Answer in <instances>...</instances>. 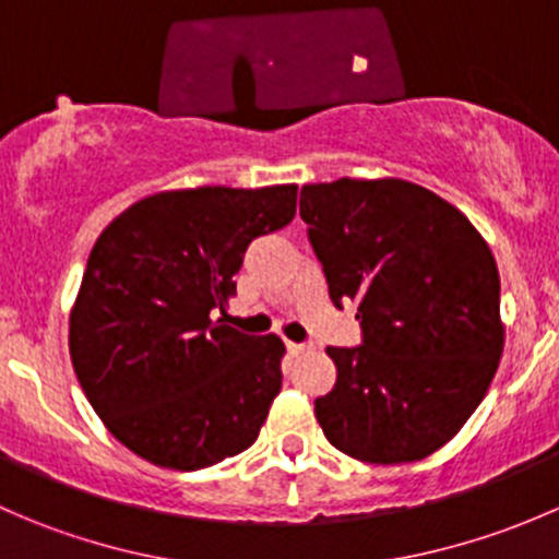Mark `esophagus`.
<instances>
[{"instance_id": "obj_1", "label": "esophagus", "mask_w": 559, "mask_h": 559, "mask_svg": "<svg viewBox=\"0 0 559 559\" xmlns=\"http://www.w3.org/2000/svg\"><path fill=\"white\" fill-rule=\"evenodd\" d=\"M286 348H289V354L292 357H300V354H306V352H311V346H308V343H286Z\"/></svg>"}]
</instances>
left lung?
<instances>
[{"mask_svg": "<svg viewBox=\"0 0 559 559\" xmlns=\"http://www.w3.org/2000/svg\"><path fill=\"white\" fill-rule=\"evenodd\" d=\"M300 216L335 308L357 306L362 346L337 368L316 419L337 452L397 465L447 447L503 357L500 275L452 202L403 178H337L300 191Z\"/></svg>", "mask_w": 559, "mask_h": 559, "instance_id": "8db88e82", "label": "left lung"}]
</instances>
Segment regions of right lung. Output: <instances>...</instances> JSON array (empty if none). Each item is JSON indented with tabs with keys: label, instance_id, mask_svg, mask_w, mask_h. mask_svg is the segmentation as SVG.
Instances as JSON below:
<instances>
[{
	"label": "right lung",
	"instance_id": "1",
	"mask_svg": "<svg viewBox=\"0 0 559 559\" xmlns=\"http://www.w3.org/2000/svg\"><path fill=\"white\" fill-rule=\"evenodd\" d=\"M295 213L297 183L197 186L143 197L103 229L70 311V357L129 452L200 471L257 441L286 346L216 313L235 297L248 243Z\"/></svg>",
	"mask_w": 559,
	"mask_h": 559
}]
</instances>
